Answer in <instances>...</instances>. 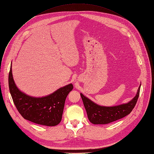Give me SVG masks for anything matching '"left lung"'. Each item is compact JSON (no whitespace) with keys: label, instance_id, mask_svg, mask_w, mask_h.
Instances as JSON below:
<instances>
[{"label":"left lung","instance_id":"left-lung-1","mask_svg":"<svg viewBox=\"0 0 154 154\" xmlns=\"http://www.w3.org/2000/svg\"><path fill=\"white\" fill-rule=\"evenodd\" d=\"M141 85V83L137 89L136 94L131 101L127 103L114 106L107 107L98 105L80 93L90 122L94 125L107 124L130 114L137 101Z\"/></svg>","mask_w":154,"mask_h":154}]
</instances>
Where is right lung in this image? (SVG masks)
<instances>
[{
	"label": "right lung",
	"instance_id": "1",
	"mask_svg": "<svg viewBox=\"0 0 154 154\" xmlns=\"http://www.w3.org/2000/svg\"><path fill=\"white\" fill-rule=\"evenodd\" d=\"M8 85L13 103L22 117L33 123L48 127H53L60 123L66 98L73 89V85L70 83L45 96L34 97L26 94L15 84L11 64Z\"/></svg>",
	"mask_w": 154,
	"mask_h": 154
}]
</instances>
